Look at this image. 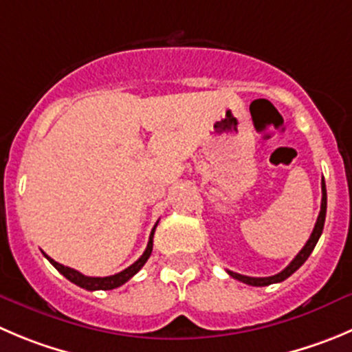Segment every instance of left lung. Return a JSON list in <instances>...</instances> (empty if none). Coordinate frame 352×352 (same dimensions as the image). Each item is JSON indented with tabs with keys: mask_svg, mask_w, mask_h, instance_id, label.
I'll return each mask as SVG.
<instances>
[{
	"mask_svg": "<svg viewBox=\"0 0 352 352\" xmlns=\"http://www.w3.org/2000/svg\"><path fill=\"white\" fill-rule=\"evenodd\" d=\"M324 216H327V188H324V182L321 179V209H320V214H318L316 224H314L313 233H311L309 240H307L306 245L300 249V252L294 257L292 263H290L285 270L280 271L278 274H273V276H264V278L245 276V274L233 273V271H228V274L230 276H233L235 280H239V282H243V283H247V285H252V287H266V285H271V283H278V282H283V280H287L290 274L296 273V271L299 270L304 263H306V259L309 257V254L313 252V249L316 247L318 240H320V236H321V232H323Z\"/></svg>",
	"mask_w": 352,
	"mask_h": 352,
	"instance_id": "1",
	"label": "left lung"
}]
</instances>
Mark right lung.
I'll return each mask as SVG.
<instances>
[{"label": "right lung", "mask_w": 352, "mask_h": 352, "mask_svg": "<svg viewBox=\"0 0 352 352\" xmlns=\"http://www.w3.org/2000/svg\"><path fill=\"white\" fill-rule=\"evenodd\" d=\"M155 228H157V223L155 226H153L152 233H150V239H148V245H146L145 252H143V256L140 257L136 263H133L131 266L126 267V270H122L120 273L117 274H112V276H103V278H100V276H86V274L79 273V271L72 270V267L69 266H63V264L56 263V261H53L52 257L46 256V259L50 261V263L53 264V266L56 267V270L60 271V273L65 276L67 280H70L72 283H76L78 287H81V289H86V290H112V289H117V287L124 285V283L128 282V280H131L133 276H135L136 273H138L140 270L143 267V264L148 261L150 254H152V247H153V233H155Z\"/></svg>", "instance_id": "right-lung-1"}]
</instances>
